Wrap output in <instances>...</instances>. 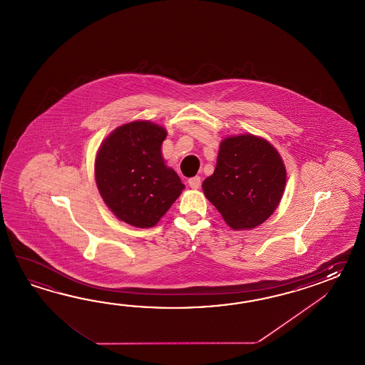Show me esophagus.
Returning a JSON list of instances; mask_svg holds the SVG:
<instances>
[{
  "instance_id": "obj_1",
  "label": "esophagus",
  "mask_w": 365,
  "mask_h": 365,
  "mask_svg": "<svg viewBox=\"0 0 365 365\" xmlns=\"http://www.w3.org/2000/svg\"><path fill=\"white\" fill-rule=\"evenodd\" d=\"M187 184H189L192 189H198L201 186V178L200 176L192 178V179L187 180Z\"/></svg>"
}]
</instances>
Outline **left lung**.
Here are the masks:
<instances>
[{
	"label": "left lung",
	"instance_id": "8db88e82",
	"mask_svg": "<svg viewBox=\"0 0 365 365\" xmlns=\"http://www.w3.org/2000/svg\"><path fill=\"white\" fill-rule=\"evenodd\" d=\"M286 168L267 140L252 134L220 143L214 173L203 181V193L233 230L264 223L279 203Z\"/></svg>",
	"mask_w": 365,
	"mask_h": 365
}]
</instances>
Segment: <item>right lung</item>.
<instances>
[{
    "label": "right lung",
    "instance_id": "add662e5",
    "mask_svg": "<svg viewBox=\"0 0 365 365\" xmlns=\"http://www.w3.org/2000/svg\"><path fill=\"white\" fill-rule=\"evenodd\" d=\"M165 137L162 126L134 121L117 128L98 151V189L112 212L128 225L154 227L184 189L178 173L164 164Z\"/></svg>",
    "mask_w": 365,
    "mask_h": 365
}]
</instances>
